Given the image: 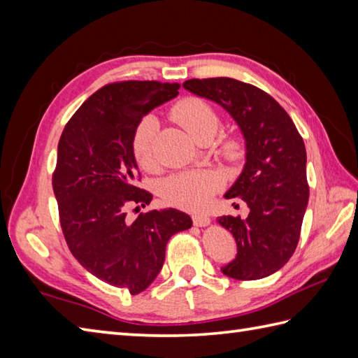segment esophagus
<instances>
[{
    "label": "esophagus",
    "mask_w": 358,
    "mask_h": 358,
    "mask_svg": "<svg viewBox=\"0 0 358 358\" xmlns=\"http://www.w3.org/2000/svg\"><path fill=\"white\" fill-rule=\"evenodd\" d=\"M192 222H194V224H195V226L204 227V226H208V224L210 223V220H209V217H208V215L195 214V215H192Z\"/></svg>",
    "instance_id": "34e87169"
}]
</instances>
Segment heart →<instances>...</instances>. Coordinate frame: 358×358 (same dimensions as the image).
Wrapping results in <instances>:
<instances>
[{
  "instance_id": "obj_1",
  "label": "heart",
  "mask_w": 358,
  "mask_h": 358,
  "mask_svg": "<svg viewBox=\"0 0 358 358\" xmlns=\"http://www.w3.org/2000/svg\"><path fill=\"white\" fill-rule=\"evenodd\" d=\"M173 118L192 135V138L199 141L203 135L214 136L220 120L214 109L208 103L199 98H185L173 106ZM155 129L157 121L154 117H144L138 126L135 127L132 136V154L144 171H154L157 166L155 159ZM223 158L234 162L241 155V143L235 136L224 140L220 149ZM218 187V178L208 171H186L171 175L164 180L162 186L163 200L171 206L200 210L208 206L212 195Z\"/></svg>"
}]
</instances>
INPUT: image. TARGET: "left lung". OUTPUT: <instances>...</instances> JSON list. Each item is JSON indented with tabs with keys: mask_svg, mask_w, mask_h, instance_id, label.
I'll use <instances>...</instances> for the list:
<instances>
[{
	"mask_svg": "<svg viewBox=\"0 0 358 358\" xmlns=\"http://www.w3.org/2000/svg\"><path fill=\"white\" fill-rule=\"evenodd\" d=\"M183 87L224 108L246 141V164L224 199L245 201L249 215L217 220L237 241V257L222 272L235 280L268 277L300 240L309 200L305 143L287 112L252 85L218 77L187 80Z\"/></svg>",
	"mask_w": 358,
	"mask_h": 358,
	"instance_id": "8db88e82",
	"label": "left lung"
}]
</instances>
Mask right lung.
I'll return each mask as SVG.
<instances>
[{
    "instance_id": "1",
    "label": "right lung",
    "mask_w": 358,
    "mask_h": 358,
    "mask_svg": "<svg viewBox=\"0 0 358 358\" xmlns=\"http://www.w3.org/2000/svg\"><path fill=\"white\" fill-rule=\"evenodd\" d=\"M178 89V83L159 81L106 85L80 106L58 143L52 186L67 246L92 275L132 295L157 278L172 235L192 226L177 209L126 218L129 206L152 201V194L136 186L135 127Z\"/></svg>"
}]
</instances>
